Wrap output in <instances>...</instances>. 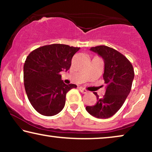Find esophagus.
<instances>
[{"label": "esophagus", "mask_w": 152, "mask_h": 152, "mask_svg": "<svg viewBox=\"0 0 152 152\" xmlns=\"http://www.w3.org/2000/svg\"><path fill=\"white\" fill-rule=\"evenodd\" d=\"M79 89H80V92L82 93H84V94H85V93H87V92H88V91L86 90V89L83 88V87H80V88H79Z\"/></svg>", "instance_id": "1"}]
</instances>
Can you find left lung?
I'll return each mask as SVG.
<instances>
[{"mask_svg": "<svg viewBox=\"0 0 152 152\" xmlns=\"http://www.w3.org/2000/svg\"><path fill=\"white\" fill-rule=\"evenodd\" d=\"M90 50L104 60L103 78L107 88L102 98L94 93L97 103L87 106L86 110L95 118L106 119L113 116L121 108L129 94L134 78V68L126 57L111 48L99 45L91 48Z\"/></svg>", "mask_w": 152, "mask_h": 152, "instance_id": "8db88e82", "label": "left lung"}]
</instances>
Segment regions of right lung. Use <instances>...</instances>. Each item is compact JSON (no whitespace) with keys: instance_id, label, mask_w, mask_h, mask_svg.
Here are the masks:
<instances>
[{"instance_id":"1","label":"right lung","mask_w":152,"mask_h":152,"mask_svg":"<svg viewBox=\"0 0 152 152\" xmlns=\"http://www.w3.org/2000/svg\"><path fill=\"white\" fill-rule=\"evenodd\" d=\"M80 48L51 44L38 48L29 54L23 66L27 96L41 115L53 116L64 109L66 95L75 84H66L60 72L69 69L73 55Z\"/></svg>"}]
</instances>
